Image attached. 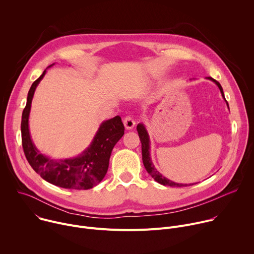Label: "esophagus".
Instances as JSON below:
<instances>
[{
	"label": "esophagus",
	"mask_w": 254,
	"mask_h": 254,
	"mask_svg": "<svg viewBox=\"0 0 254 254\" xmlns=\"http://www.w3.org/2000/svg\"><path fill=\"white\" fill-rule=\"evenodd\" d=\"M124 125H125V127H126L127 129L130 130V129H132V128L134 127L135 122H134L130 117H127V118L124 120Z\"/></svg>",
	"instance_id": "obj_1"
}]
</instances>
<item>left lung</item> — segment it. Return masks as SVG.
<instances>
[{"label":"left lung","instance_id":"obj_1","mask_svg":"<svg viewBox=\"0 0 254 254\" xmlns=\"http://www.w3.org/2000/svg\"><path fill=\"white\" fill-rule=\"evenodd\" d=\"M208 79L213 81L217 86L219 87L220 92L222 94V97L225 99L224 92H223V89H222V86L220 85V83L218 81H216L215 79H213L212 77H208ZM226 104L228 106V102L227 101H226ZM228 108H229V106H228ZM136 130L138 132V136H139V139H140V142H141V155H142L143 166H144V168H146L147 172L151 175V177L154 178V180L156 181V182H158L161 185L171 186V187H187V186H190V185L197 184V183H192V184L176 183V182H173V181L169 180L168 178H166L165 176H163L155 168V166L153 164V161H152V158H151V154H150V150H151L150 149L151 148L150 144H151V141H150V136H149V133H148V130H147L146 127H144L143 124H138L137 127H136Z\"/></svg>","mask_w":254,"mask_h":254}]
</instances>
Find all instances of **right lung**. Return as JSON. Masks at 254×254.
Returning a JSON list of instances; mask_svg holds the SVG:
<instances>
[{
	"label": "right lung",
	"instance_id": "add662e5",
	"mask_svg": "<svg viewBox=\"0 0 254 254\" xmlns=\"http://www.w3.org/2000/svg\"><path fill=\"white\" fill-rule=\"evenodd\" d=\"M52 65L54 63L48 67ZM46 69L31 85L22 114V146L26 159L33 170L50 184L72 190L91 189L101 182L107 172L113 149L125 133L124 124L119 116L101 123L88 148L74 158L55 160L41 154L31 138L29 116L34 92L46 74Z\"/></svg>",
	"mask_w": 254,
	"mask_h": 254
}]
</instances>
